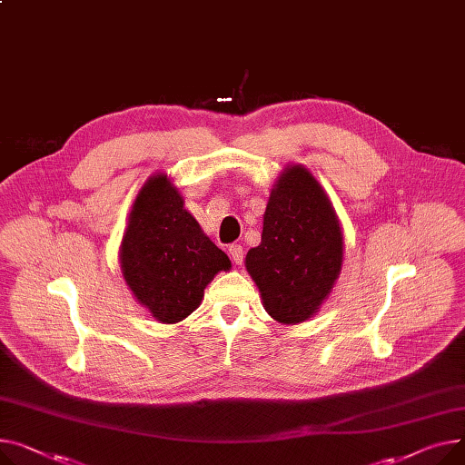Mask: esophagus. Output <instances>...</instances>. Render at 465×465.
<instances>
[{"label": "esophagus", "instance_id": "obj_1", "mask_svg": "<svg viewBox=\"0 0 465 465\" xmlns=\"http://www.w3.org/2000/svg\"><path fill=\"white\" fill-rule=\"evenodd\" d=\"M230 258H232V262H233L235 265H241V263H242L244 251H242L241 244H232V246H230Z\"/></svg>", "mask_w": 465, "mask_h": 465}]
</instances>
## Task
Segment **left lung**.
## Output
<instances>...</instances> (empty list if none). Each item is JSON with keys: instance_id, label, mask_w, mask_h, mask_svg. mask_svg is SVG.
Returning <instances> with one entry per match:
<instances>
[{"instance_id": "left-lung-1", "label": "left lung", "mask_w": 465, "mask_h": 465, "mask_svg": "<svg viewBox=\"0 0 465 465\" xmlns=\"http://www.w3.org/2000/svg\"><path fill=\"white\" fill-rule=\"evenodd\" d=\"M344 262V233L318 179L302 164L276 177L263 213L262 242L246 252L265 312L282 325L311 320Z\"/></svg>"}]
</instances>
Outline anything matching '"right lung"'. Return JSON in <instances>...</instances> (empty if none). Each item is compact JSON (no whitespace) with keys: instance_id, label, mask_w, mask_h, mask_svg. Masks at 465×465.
<instances>
[{"instance_id":"right-lung-1","label":"right lung","mask_w":465,"mask_h":465,"mask_svg":"<svg viewBox=\"0 0 465 465\" xmlns=\"http://www.w3.org/2000/svg\"><path fill=\"white\" fill-rule=\"evenodd\" d=\"M119 263L134 299L166 325L191 316L205 286L232 269L230 258L203 233L163 172L143 183L133 203Z\"/></svg>"}]
</instances>
